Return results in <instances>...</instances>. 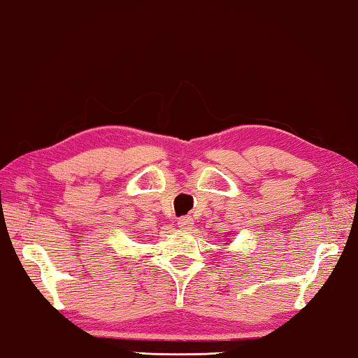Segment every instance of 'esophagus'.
<instances>
[{
	"label": "esophagus",
	"instance_id": "34e87169",
	"mask_svg": "<svg viewBox=\"0 0 358 358\" xmlns=\"http://www.w3.org/2000/svg\"><path fill=\"white\" fill-rule=\"evenodd\" d=\"M194 226V220L191 216H183L178 220V227L183 230H191Z\"/></svg>",
	"mask_w": 358,
	"mask_h": 358
}]
</instances>
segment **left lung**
<instances>
[{
	"label": "left lung",
	"mask_w": 358,
	"mask_h": 358,
	"mask_svg": "<svg viewBox=\"0 0 358 358\" xmlns=\"http://www.w3.org/2000/svg\"><path fill=\"white\" fill-rule=\"evenodd\" d=\"M226 245H227V243H226Z\"/></svg>",
	"instance_id": "1"
}]
</instances>
